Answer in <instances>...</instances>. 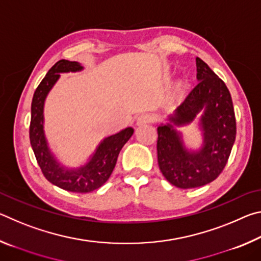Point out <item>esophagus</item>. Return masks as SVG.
<instances>
[{"mask_svg": "<svg viewBox=\"0 0 261 261\" xmlns=\"http://www.w3.org/2000/svg\"><path fill=\"white\" fill-rule=\"evenodd\" d=\"M155 121V116L152 114H141L137 120V124H145V123H152Z\"/></svg>", "mask_w": 261, "mask_h": 261, "instance_id": "34e87169", "label": "esophagus"}]
</instances>
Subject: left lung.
<instances>
[{"label":"left lung","mask_w":261,"mask_h":261,"mask_svg":"<svg viewBox=\"0 0 261 261\" xmlns=\"http://www.w3.org/2000/svg\"><path fill=\"white\" fill-rule=\"evenodd\" d=\"M199 82L180 103L170 123L158 127V163L168 182L179 189L206 185L218 177L226 167L236 138V118L230 92L226 84L199 57ZM202 112L201 126L204 145L199 151L189 152L174 125L191 122Z\"/></svg>","instance_id":"obj_1"}]
</instances>
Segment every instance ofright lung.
<instances>
[{"label": "right lung", "instance_id": "1", "mask_svg": "<svg viewBox=\"0 0 261 261\" xmlns=\"http://www.w3.org/2000/svg\"><path fill=\"white\" fill-rule=\"evenodd\" d=\"M83 67L78 62L60 60L53 65L34 92L31 106L30 141L35 159L42 174L51 184L63 190L77 193H87L107 182L112 175L122 147L134 135L132 127L105 138L96 148L93 156L85 166L77 169H64L57 163L48 148L43 132V103L48 92L60 78V73L79 71Z\"/></svg>", "mask_w": 261, "mask_h": 261}]
</instances>
